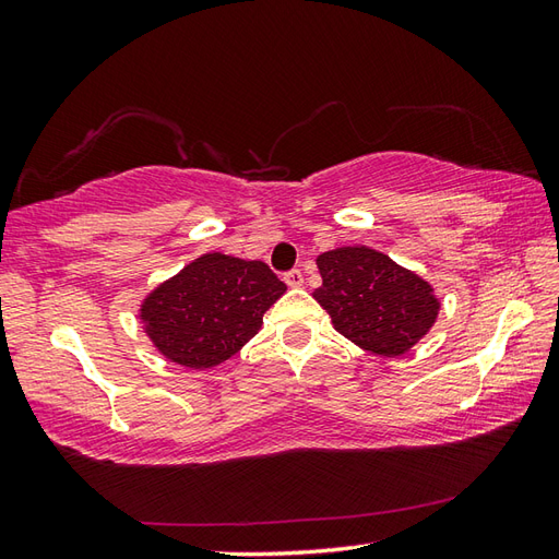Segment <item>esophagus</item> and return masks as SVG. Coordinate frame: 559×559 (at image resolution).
<instances>
[{
	"instance_id": "obj_1",
	"label": "esophagus",
	"mask_w": 559,
	"mask_h": 559,
	"mask_svg": "<svg viewBox=\"0 0 559 559\" xmlns=\"http://www.w3.org/2000/svg\"><path fill=\"white\" fill-rule=\"evenodd\" d=\"M302 271L300 269H293V271H288L286 273V283H288V288H300L302 286Z\"/></svg>"
}]
</instances>
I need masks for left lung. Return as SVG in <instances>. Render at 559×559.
I'll list each match as a JSON object with an SVG mask.
<instances>
[{"label":"left lung","instance_id":"left-lung-1","mask_svg":"<svg viewBox=\"0 0 559 559\" xmlns=\"http://www.w3.org/2000/svg\"><path fill=\"white\" fill-rule=\"evenodd\" d=\"M322 286L312 298L338 334L384 358L408 353L437 322L435 288L372 247H338L317 257Z\"/></svg>","mask_w":559,"mask_h":559}]
</instances>
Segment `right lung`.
I'll use <instances>...</instances> for the list:
<instances>
[{
    "label": "right lung",
    "mask_w": 559,
    "mask_h": 559,
    "mask_svg": "<svg viewBox=\"0 0 559 559\" xmlns=\"http://www.w3.org/2000/svg\"><path fill=\"white\" fill-rule=\"evenodd\" d=\"M286 293L264 261L209 252L153 288L139 307L144 334L165 360L211 370L259 334Z\"/></svg>",
    "instance_id": "right-lung-1"
}]
</instances>
